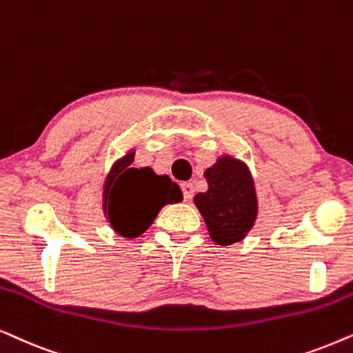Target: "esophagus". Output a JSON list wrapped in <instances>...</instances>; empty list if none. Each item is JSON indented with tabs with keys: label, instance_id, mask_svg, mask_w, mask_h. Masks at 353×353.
<instances>
[{
	"label": "esophagus",
	"instance_id": "obj_1",
	"mask_svg": "<svg viewBox=\"0 0 353 353\" xmlns=\"http://www.w3.org/2000/svg\"><path fill=\"white\" fill-rule=\"evenodd\" d=\"M181 189H182V194H184V199L185 200H190L192 196H194L195 185L192 184V182H184V184L181 185Z\"/></svg>",
	"mask_w": 353,
	"mask_h": 353
}]
</instances>
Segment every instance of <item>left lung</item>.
<instances>
[{
	"instance_id": "left-lung-1",
	"label": "left lung",
	"mask_w": 353,
	"mask_h": 353,
	"mask_svg": "<svg viewBox=\"0 0 353 353\" xmlns=\"http://www.w3.org/2000/svg\"><path fill=\"white\" fill-rule=\"evenodd\" d=\"M208 190L195 195L194 203L203 216L211 241L232 245L245 239L256 221L255 182L241 159L223 154L205 171Z\"/></svg>"
}]
</instances>
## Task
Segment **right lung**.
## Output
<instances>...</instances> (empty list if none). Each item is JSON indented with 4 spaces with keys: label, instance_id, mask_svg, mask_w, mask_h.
<instances>
[{
    "label": "right lung",
    "instance_id": "add662e5",
    "mask_svg": "<svg viewBox=\"0 0 353 353\" xmlns=\"http://www.w3.org/2000/svg\"><path fill=\"white\" fill-rule=\"evenodd\" d=\"M135 150L117 159L103 184V211L114 232L135 239L153 224L159 210L182 200V192L168 176L152 168H130Z\"/></svg>",
    "mask_w": 353,
    "mask_h": 353
}]
</instances>
